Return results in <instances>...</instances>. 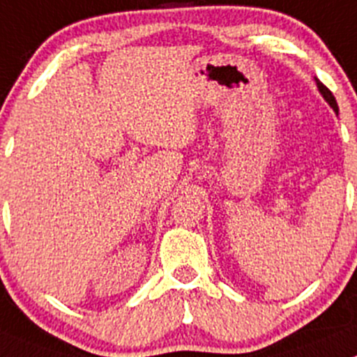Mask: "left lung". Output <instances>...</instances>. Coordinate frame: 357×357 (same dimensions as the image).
<instances>
[{
    "instance_id": "1",
    "label": "left lung",
    "mask_w": 357,
    "mask_h": 357,
    "mask_svg": "<svg viewBox=\"0 0 357 357\" xmlns=\"http://www.w3.org/2000/svg\"><path fill=\"white\" fill-rule=\"evenodd\" d=\"M315 82H317V87H319V91H321L322 96H324V100L328 101V103L331 105V107H333V110H335V112H338V105H337V100H335L333 93H331V91H329L328 87H326L324 84H322L321 80H319V79H315Z\"/></svg>"
}]
</instances>
